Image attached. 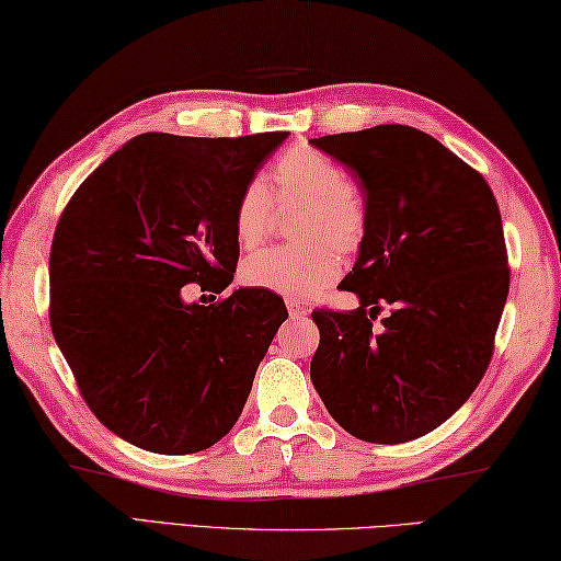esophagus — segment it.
<instances>
[{
    "label": "esophagus",
    "mask_w": 561,
    "mask_h": 561,
    "mask_svg": "<svg viewBox=\"0 0 561 561\" xmlns=\"http://www.w3.org/2000/svg\"><path fill=\"white\" fill-rule=\"evenodd\" d=\"M285 305H288V314H290V319H300V317H305V314H307V307H305V305H300L297 300H288Z\"/></svg>",
    "instance_id": "esophagus-1"
}]
</instances>
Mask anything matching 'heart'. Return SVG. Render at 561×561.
<instances>
[{"label":"heart","mask_w":561,"mask_h":561,"mask_svg":"<svg viewBox=\"0 0 561 561\" xmlns=\"http://www.w3.org/2000/svg\"><path fill=\"white\" fill-rule=\"evenodd\" d=\"M273 198L280 205H305L295 230L305 244L256 251L242 264V280L249 288L310 300L341 276L335 250L353 254L360 249L368 234V210L348 171L312 147H297L278 159ZM273 198L261 179H251L239 193L232 215L239 247L254 249L268 237Z\"/></svg>","instance_id":"obj_1"}]
</instances>
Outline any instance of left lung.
<instances>
[{"mask_svg": "<svg viewBox=\"0 0 561 561\" xmlns=\"http://www.w3.org/2000/svg\"><path fill=\"white\" fill-rule=\"evenodd\" d=\"M310 142L351 169L368 210L339 285L360 305L312 312V385L351 436L421 438L470 399L494 353L511 280L496 198L479 171L409 125Z\"/></svg>", "mask_w": 561, "mask_h": 561, "instance_id": "1", "label": "left lung"}]
</instances>
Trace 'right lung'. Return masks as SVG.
I'll return each instance as SVG.
<instances>
[{
  "mask_svg": "<svg viewBox=\"0 0 561 561\" xmlns=\"http://www.w3.org/2000/svg\"><path fill=\"white\" fill-rule=\"evenodd\" d=\"M288 133L125 142L75 191L50 249V329L84 402L118 438L159 455L210 448L242 414L288 317L234 278L239 193Z\"/></svg>",
  "mask_w": 561,
  "mask_h": 561,
  "instance_id": "obj_1",
  "label": "right lung"
}]
</instances>
